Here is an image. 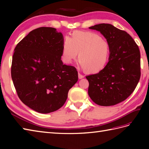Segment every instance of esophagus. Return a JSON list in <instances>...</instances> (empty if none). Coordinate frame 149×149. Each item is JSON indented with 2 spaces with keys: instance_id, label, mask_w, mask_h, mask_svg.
<instances>
[{
  "instance_id": "34e87169",
  "label": "esophagus",
  "mask_w": 149,
  "mask_h": 149,
  "mask_svg": "<svg viewBox=\"0 0 149 149\" xmlns=\"http://www.w3.org/2000/svg\"><path fill=\"white\" fill-rule=\"evenodd\" d=\"M78 77H79V79H83L84 77V75H81V74H79H79H78Z\"/></svg>"
}]
</instances>
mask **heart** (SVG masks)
Listing matches in <instances>:
<instances>
[{
    "instance_id": "heart-1",
    "label": "heart",
    "mask_w": 149,
    "mask_h": 149,
    "mask_svg": "<svg viewBox=\"0 0 149 149\" xmlns=\"http://www.w3.org/2000/svg\"><path fill=\"white\" fill-rule=\"evenodd\" d=\"M88 74H97L106 68L111 56L109 42L99 34L90 31H74L63 43L61 59L65 64L76 59Z\"/></svg>"
}]
</instances>
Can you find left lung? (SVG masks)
Here are the masks:
<instances>
[{
  "label": "left lung",
  "mask_w": 149,
  "mask_h": 149,
  "mask_svg": "<svg viewBox=\"0 0 149 149\" xmlns=\"http://www.w3.org/2000/svg\"><path fill=\"white\" fill-rule=\"evenodd\" d=\"M105 37L111 47V56L106 68L88 75V95L99 106H114L133 92L140 81V52L134 40L125 31L109 24L89 27Z\"/></svg>",
  "instance_id": "left-lung-1"
}]
</instances>
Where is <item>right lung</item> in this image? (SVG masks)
<instances>
[{
	"mask_svg": "<svg viewBox=\"0 0 149 149\" xmlns=\"http://www.w3.org/2000/svg\"><path fill=\"white\" fill-rule=\"evenodd\" d=\"M63 42L55 28L42 27L31 31L15 49L11 72L16 91L22 102L38 113L61 107L78 80L76 68L61 59Z\"/></svg>",
	"mask_w": 149,
	"mask_h": 149,
	"instance_id": "obj_1",
	"label": "right lung"
}]
</instances>
